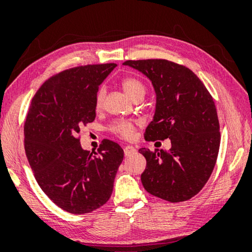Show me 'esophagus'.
I'll return each instance as SVG.
<instances>
[{"instance_id": "34e87169", "label": "esophagus", "mask_w": 252, "mask_h": 252, "mask_svg": "<svg viewBox=\"0 0 252 252\" xmlns=\"http://www.w3.org/2000/svg\"><path fill=\"white\" fill-rule=\"evenodd\" d=\"M136 149L134 148L133 146H125L124 147V154H125V156H130V155H133L135 153Z\"/></svg>"}]
</instances>
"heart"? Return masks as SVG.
Instances as JSON below:
<instances>
[{
	"label": "heart",
	"mask_w": 252,
	"mask_h": 252,
	"mask_svg": "<svg viewBox=\"0 0 252 252\" xmlns=\"http://www.w3.org/2000/svg\"><path fill=\"white\" fill-rule=\"evenodd\" d=\"M122 87L124 89V92H125V94L132 99L135 97V96H143L144 92H146V87H144V85L139 80V79L130 77L123 79ZM104 96V88H101L97 92V95H96V106H97V108H99V106L103 104ZM111 130L118 136L123 137V139H132L135 127H134V124L132 122H129V120H119V122L115 123L111 126Z\"/></svg>",
	"instance_id": "1"
}]
</instances>
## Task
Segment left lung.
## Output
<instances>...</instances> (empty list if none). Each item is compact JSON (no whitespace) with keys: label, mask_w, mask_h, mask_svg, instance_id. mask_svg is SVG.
Instances as JSON below:
<instances>
[{"label":"left lung","mask_w":252,"mask_h":252,"mask_svg":"<svg viewBox=\"0 0 252 252\" xmlns=\"http://www.w3.org/2000/svg\"><path fill=\"white\" fill-rule=\"evenodd\" d=\"M140 71L156 93V110L144 139H170L171 149L139 151L147 167L144 189L165 201L184 202L208 182L220 146L219 120L212 96L191 70L166 60L126 61Z\"/></svg>","instance_id":"left-lung-1"}]
</instances>
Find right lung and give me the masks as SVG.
Listing matches in <instances>:
<instances>
[{"instance_id": "obj_1", "label": "right lung", "mask_w": 252, "mask_h": 252, "mask_svg": "<svg viewBox=\"0 0 252 252\" xmlns=\"http://www.w3.org/2000/svg\"><path fill=\"white\" fill-rule=\"evenodd\" d=\"M115 63L85 65L54 75L31 102L24 126L26 157L37 184L64 211L84 215L112 194L124 150L103 140L97 153L84 150L78 134L96 117L98 86Z\"/></svg>"}]
</instances>
